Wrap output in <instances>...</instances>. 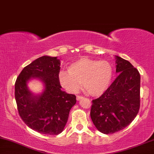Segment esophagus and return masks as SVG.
<instances>
[{"label":"esophagus","instance_id":"esophagus-1","mask_svg":"<svg viewBox=\"0 0 154 154\" xmlns=\"http://www.w3.org/2000/svg\"><path fill=\"white\" fill-rule=\"evenodd\" d=\"M83 96H76V99L78 100H79L80 99H81V98H83Z\"/></svg>","mask_w":154,"mask_h":154}]
</instances>
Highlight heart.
I'll return each mask as SVG.
<instances>
[{
  "label": "heart",
  "mask_w": 154,
  "mask_h": 154,
  "mask_svg": "<svg viewBox=\"0 0 154 154\" xmlns=\"http://www.w3.org/2000/svg\"><path fill=\"white\" fill-rule=\"evenodd\" d=\"M113 75V66L107 60L82 58L72 63L68 71L59 73V82L68 92L74 94L82 83L83 88L91 96H98L107 90Z\"/></svg>",
  "instance_id": "1"
}]
</instances>
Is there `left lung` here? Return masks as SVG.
Returning <instances> with one entry per match:
<instances>
[{
  "instance_id": "obj_1",
  "label": "left lung",
  "mask_w": 154,
  "mask_h": 154,
  "mask_svg": "<svg viewBox=\"0 0 154 154\" xmlns=\"http://www.w3.org/2000/svg\"><path fill=\"white\" fill-rule=\"evenodd\" d=\"M118 76L99 98L92 100L91 118L100 132L113 134L134 121L140 108L139 72L129 61L116 56Z\"/></svg>"
}]
</instances>
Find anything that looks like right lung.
I'll list each match as a JSON object with an SVG mask.
<instances>
[{
    "label": "right lung",
    "instance_id": "obj_1",
    "mask_svg": "<svg viewBox=\"0 0 154 154\" xmlns=\"http://www.w3.org/2000/svg\"><path fill=\"white\" fill-rule=\"evenodd\" d=\"M60 65L57 57H40L22 70L15 83L19 116L29 128L40 134H60L67 123L70 110L76 103L75 95L60 89ZM31 78L44 83L45 89L42 94L33 95L28 90L27 83Z\"/></svg>",
    "mask_w": 154,
    "mask_h": 154
}]
</instances>
